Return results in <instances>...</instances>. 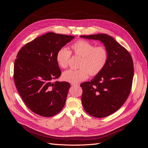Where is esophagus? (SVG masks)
<instances>
[{
	"instance_id": "esophagus-1",
	"label": "esophagus",
	"mask_w": 148,
	"mask_h": 148,
	"mask_svg": "<svg viewBox=\"0 0 148 148\" xmlns=\"http://www.w3.org/2000/svg\"><path fill=\"white\" fill-rule=\"evenodd\" d=\"M72 86H79L80 84L79 83H71Z\"/></svg>"
}]
</instances>
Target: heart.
<instances>
[{
	"instance_id": "b5f03b06",
	"label": "heart",
	"mask_w": 148,
	"mask_h": 148,
	"mask_svg": "<svg viewBox=\"0 0 148 148\" xmlns=\"http://www.w3.org/2000/svg\"><path fill=\"white\" fill-rule=\"evenodd\" d=\"M75 56H80L79 69H68L62 74L65 81L77 83L86 80L89 75L94 76L98 74L105 67L108 60V53L106 47L95 46L90 41L80 40L71 45ZM71 53L65 47L60 48L56 54V61L62 68H66L69 64Z\"/></svg>"
}]
</instances>
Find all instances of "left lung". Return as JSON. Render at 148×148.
<instances>
[{"instance_id":"8db88e82","label":"left lung","mask_w":148,"mask_h":148,"mask_svg":"<svg viewBox=\"0 0 148 148\" xmlns=\"http://www.w3.org/2000/svg\"><path fill=\"white\" fill-rule=\"evenodd\" d=\"M80 37L98 40L108 50L104 69L90 82L80 84L84 110L95 118L106 117L119 109L130 94L134 76L133 59L123 47L107 34Z\"/></svg>"}]
</instances>
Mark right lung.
Masks as SVG:
<instances>
[{"mask_svg":"<svg viewBox=\"0 0 148 148\" xmlns=\"http://www.w3.org/2000/svg\"><path fill=\"white\" fill-rule=\"evenodd\" d=\"M74 36L48 32L27 43L14 62V79L23 101L30 110L43 117L59 113L65 106L71 85L55 82L61 75L58 51Z\"/></svg>","mask_w":148,"mask_h":148,"instance_id":"right-lung-1","label":"right lung"}]
</instances>
